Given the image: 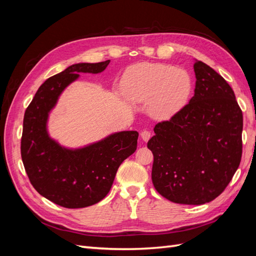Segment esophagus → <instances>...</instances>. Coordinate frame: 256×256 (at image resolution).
I'll return each instance as SVG.
<instances>
[{
	"mask_svg": "<svg viewBox=\"0 0 256 256\" xmlns=\"http://www.w3.org/2000/svg\"><path fill=\"white\" fill-rule=\"evenodd\" d=\"M141 138H142V140L145 141V142L148 141L150 138H152V132L148 130H143L141 132Z\"/></svg>",
	"mask_w": 256,
	"mask_h": 256,
	"instance_id": "1",
	"label": "esophagus"
}]
</instances>
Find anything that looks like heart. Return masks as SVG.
<instances>
[{
  "mask_svg": "<svg viewBox=\"0 0 256 256\" xmlns=\"http://www.w3.org/2000/svg\"><path fill=\"white\" fill-rule=\"evenodd\" d=\"M193 82L182 68L160 63L131 65L124 74L122 88L136 104L150 102V112L157 120H168L187 104Z\"/></svg>",
  "mask_w": 256,
  "mask_h": 256,
  "instance_id": "1",
  "label": "heart"
}]
</instances>
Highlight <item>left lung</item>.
Segmentation results:
<instances>
[{
    "label": "left lung",
    "instance_id": "obj_1",
    "mask_svg": "<svg viewBox=\"0 0 256 256\" xmlns=\"http://www.w3.org/2000/svg\"><path fill=\"white\" fill-rule=\"evenodd\" d=\"M193 67L194 96L154 126L147 147L154 189L171 202L202 205L219 196L237 171L244 122L230 84L203 62Z\"/></svg>",
    "mask_w": 256,
    "mask_h": 256
}]
</instances>
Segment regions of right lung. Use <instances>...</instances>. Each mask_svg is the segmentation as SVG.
<instances>
[{
	"label": "right lung",
	"mask_w": 256,
	"mask_h": 256,
	"mask_svg": "<svg viewBox=\"0 0 256 256\" xmlns=\"http://www.w3.org/2000/svg\"><path fill=\"white\" fill-rule=\"evenodd\" d=\"M110 60L80 63L46 80L23 118L21 158L28 180L40 196L65 208H83L109 193L122 162L136 150V131H122L79 150H67L49 136L48 115L60 92L79 72L99 74Z\"/></svg>",
	"instance_id": "right-lung-1"
}]
</instances>
